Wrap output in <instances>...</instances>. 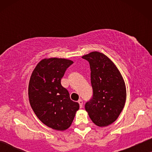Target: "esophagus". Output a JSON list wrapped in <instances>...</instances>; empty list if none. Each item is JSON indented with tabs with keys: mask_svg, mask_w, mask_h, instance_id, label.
I'll list each match as a JSON object with an SVG mask.
<instances>
[{
	"mask_svg": "<svg viewBox=\"0 0 152 152\" xmlns=\"http://www.w3.org/2000/svg\"><path fill=\"white\" fill-rule=\"evenodd\" d=\"M78 103H79V104H80V107L82 108L83 107V101L82 100V99H79Z\"/></svg>",
	"mask_w": 152,
	"mask_h": 152,
	"instance_id": "34e87169",
	"label": "esophagus"
}]
</instances>
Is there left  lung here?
Here are the masks:
<instances>
[{"label":"left lung","mask_w":152,"mask_h":152,"mask_svg":"<svg viewBox=\"0 0 152 152\" xmlns=\"http://www.w3.org/2000/svg\"><path fill=\"white\" fill-rule=\"evenodd\" d=\"M82 57L90 64L93 92L85 109L93 123L107 126L117 120L125 104L124 81L113 62L104 54L95 51Z\"/></svg>","instance_id":"1"}]
</instances>
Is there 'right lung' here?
I'll list each match as a JSON object with an SVG mask.
<instances>
[{
	"instance_id": "add662e5",
	"label": "right lung",
	"mask_w": 152,
	"mask_h": 152,
	"mask_svg": "<svg viewBox=\"0 0 152 152\" xmlns=\"http://www.w3.org/2000/svg\"><path fill=\"white\" fill-rule=\"evenodd\" d=\"M72 64L61 58L43 59L33 70L29 82L31 107L43 124L55 130L69 128L80 108L61 84L66 69Z\"/></svg>"
}]
</instances>
